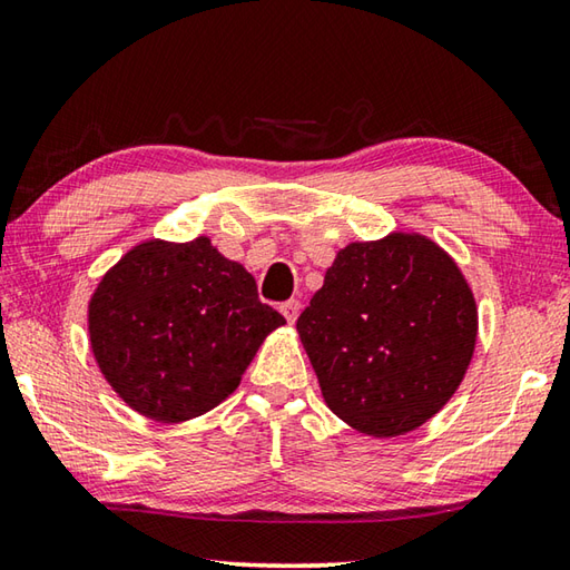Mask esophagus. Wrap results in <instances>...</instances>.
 <instances>
[{
	"mask_svg": "<svg viewBox=\"0 0 570 570\" xmlns=\"http://www.w3.org/2000/svg\"><path fill=\"white\" fill-rule=\"evenodd\" d=\"M281 313L285 315V320L289 322V325H293V322H295L297 315H299V303H297V299H287V303L281 305Z\"/></svg>",
	"mask_w": 570,
	"mask_h": 570,
	"instance_id": "34e87169",
	"label": "esophagus"
}]
</instances>
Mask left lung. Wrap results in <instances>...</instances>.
<instances>
[{
    "mask_svg": "<svg viewBox=\"0 0 570 570\" xmlns=\"http://www.w3.org/2000/svg\"><path fill=\"white\" fill-rule=\"evenodd\" d=\"M476 330L459 265L419 233L350 243L297 317L327 406L377 439L414 432L452 400Z\"/></svg>",
    "mask_w": 570,
    "mask_h": 570,
    "instance_id": "obj_1",
    "label": "left lung"
}]
</instances>
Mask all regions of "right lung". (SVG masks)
I'll return each instance as SVG.
<instances>
[{"label":"right lung","mask_w":570,"mask_h":570,"mask_svg":"<svg viewBox=\"0 0 570 570\" xmlns=\"http://www.w3.org/2000/svg\"><path fill=\"white\" fill-rule=\"evenodd\" d=\"M285 317L263 305L253 275L213 248L146 240L101 277L89 303L99 370L156 422H186L235 392L257 347Z\"/></svg>","instance_id":"1"}]
</instances>
